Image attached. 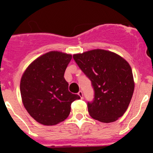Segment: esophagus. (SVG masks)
<instances>
[{
    "instance_id": "esophagus-1",
    "label": "esophagus",
    "mask_w": 153,
    "mask_h": 153,
    "mask_svg": "<svg viewBox=\"0 0 153 153\" xmlns=\"http://www.w3.org/2000/svg\"><path fill=\"white\" fill-rule=\"evenodd\" d=\"M81 93H81V92H80V91H79V93H78V94H79V96H81ZM82 96H83V94H82Z\"/></svg>"
}]
</instances>
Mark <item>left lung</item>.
Wrapping results in <instances>:
<instances>
[{"label":"left lung","mask_w":153,"mask_h":153,"mask_svg":"<svg viewBox=\"0 0 153 153\" xmlns=\"http://www.w3.org/2000/svg\"><path fill=\"white\" fill-rule=\"evenodd\" d=\"M72 56L58 51L42 55L29 65L21 80L23 104L30 117L45 126L64 121L71 103L80 97L73 92L64 79V73ZM74 92V94H73Z\"/></svg>","instance_id":"1"}]
</instances>
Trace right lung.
<instances>
[{"instance_id":"1","label":"right lung","mask_w":153,"mask_h":153,"mask_svg":"<svg viewBox=\"0 0 153 153\" xmlns=\"http://www.w3.org/2000/svg\"><path fill=\"white\" fill-rule=\"evenodd\" d=\"M74 59L91 82L93 99L87 102L90 117L106 123L117 121L126 111L134 91L129 63L114 53L100 49L76 54Z\"/></svg>"}]
</instances>
